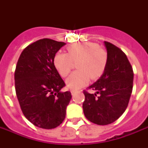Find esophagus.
Masks as SVG:
<instances>
[{"label": "esophagus", "instance_id": "obj_1", "mask_svg": "<svg viewBox=\"0 0 148 148\" xmlns=\"http://www.w3.org/2000/svg\"><path fill=\"white\" fill-rule=\"evenodd\" d=\"M71 95H75V94H76L77 92V90H71Z\"/></svg>", "mask_w": 148, "mask_h": 148}]
</instances>
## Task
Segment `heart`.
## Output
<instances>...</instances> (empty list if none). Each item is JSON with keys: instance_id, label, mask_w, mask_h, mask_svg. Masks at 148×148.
Masks as SVG:
<instances>
[{"instance_id": "1", "label": "heart", "mask_w": 148, "mask_h": 148, "mask_svg": "<svg viewBox=\"0 0 148 148\" xmlns=\"http://www.w3.org/2000/svg\"><path fill=\"white\" fill-rule=\"evenodd\" d=\"M67 53H57L53 64L60 76L67 77L77 62L78 71L67 79L66 84L71 89H79L90 81L100 78L105 71L108 63V51L95 42H83L70 45Z\"/></svg>"}]
</instances>
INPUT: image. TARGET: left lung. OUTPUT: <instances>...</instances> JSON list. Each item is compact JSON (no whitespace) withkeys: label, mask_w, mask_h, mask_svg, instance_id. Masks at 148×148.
Listing matches in <instances>:
<instances>
[{"label":"left lung","mask_w":148,"mask_h":148,"mask_svg":"<svg viewBox=\"0 0 148 148\" xmlns=\"http://www.w3.org/2000/svg\"><path fill=\"white\" fill-rule=\"evenodd\" d=\"M108 63L103 74L83 93L84 114L94 124L107 125L119 118L127 108L133 89L134 72L126 54L111 43L104 41Z\"/></svg>","instance_id":"obj_1"}]
</instances>
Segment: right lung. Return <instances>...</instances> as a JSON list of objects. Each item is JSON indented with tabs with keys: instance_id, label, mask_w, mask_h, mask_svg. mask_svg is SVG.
Masks as SVG:
<instances>
[{
	"instance_id": "right-lung-1",
	"label": "right lung",
	"mask_w": 148,
	"mask_h": 148,
	"mask_svg": "<svg viewBox=\"0 0 148 148\" xmlns=\"http://www.w3.org/2000/svg\"><path fill=\"white\" fill-rule=\"evenodd\" d=\"M64 42L44 38L25 47L14 72L15 90L27 119L44 129L59 126L65 118L70 91L60 92L64 81L53 64L56 53Z\"/></svg>"
}]
</instances>
